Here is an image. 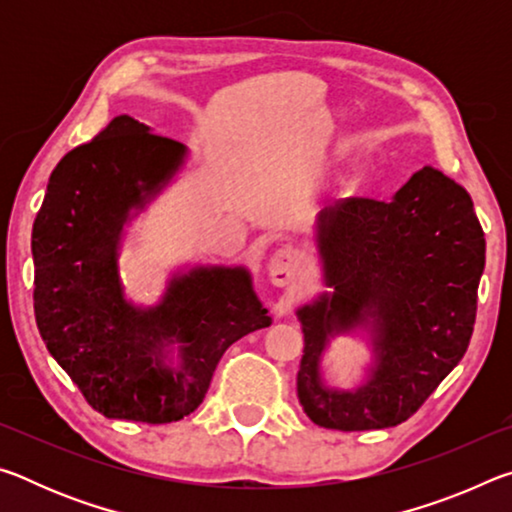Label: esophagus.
I'll use <instances>...</instances> for the list:
<instances>
[{
  "label": "esophagus",
  "mask_w": 512,
  "mask_h": 512,
  "mask_svg": "<svg viewBox=\"0 0 512 512\" xmlns=\"http://www.w3.org/2000/svg\"><path fill=\"white\" fill-rule=\"evenodd\" d=\"M300 264H302V255L298 248L293 246L277 248L271 255V262H268V277H271L275 287H287V284L296 280Z\"/></svg>",
  "instance_id": "obj_1"
}]
</instances>
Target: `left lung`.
<instances>
[{
	"instance_id": "1",
	"label": "left lung",
	"mask_w": 512,
	"mask_h": 512,
	"mask_svg": "<svg viewBox=\"0 0 512 512\" xmlns=\"http://www.w3.org/2000/svg\"><path fill=\"white\" fill-rule=\"evenodd\" d=\"M320 293L296 314L305 334L298 400L325 429L395 427L420 409L470 345L485 239L472 198L422 167L391 201L345 198L316 221ZM366 328L376 363L352 392L324 386L319 359L334 335Z\"/></svg>"
}]
</instances>
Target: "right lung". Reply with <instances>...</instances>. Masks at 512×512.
Wrapping results in <instances>:
<instances>
[{
  "label": "right lung",
  "mask_w": 512,
  "mask_h": 512,
  "mask_svg": "<svg viewBox=\"0 0 512 512\" xmlns=\"http://www.w3.org/2000/svg\"><path fill=\"white\" fill-rule=\"evenodd\" d=\"M185 158V144L119 115L56 164L33 223L42 341L92 409L112 420H183L203 402L223 352L271 325L244 266L173 275L153 307L124 298L117 264L124 225Z\"/></svg>",
  "instance_id": "1"
}]
</instances>
